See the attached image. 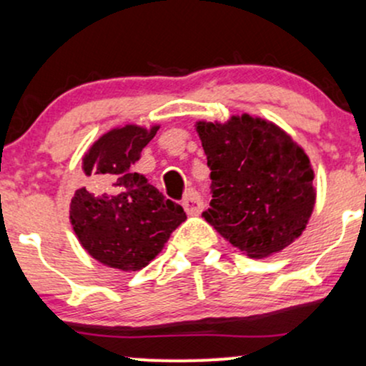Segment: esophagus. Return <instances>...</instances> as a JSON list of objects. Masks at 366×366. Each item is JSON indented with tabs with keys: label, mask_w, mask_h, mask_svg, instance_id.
<instances>
[{
	"label": "esophagus",
	"mask_w": 366,
	"mask_h": 366,
	"mask_svg": "<svg viewBox=\"0 0 366 366\" xmlns=\"http://www.w3.org/2000/svg\"><path fill=\"white\" fill-rule=\"evenodd\" d=\"M182 207L189 215H197L203 209V197L197 191H189L182 201Z\"/></svg>",
	"instance_id": "obj_1"
}]
</instances>
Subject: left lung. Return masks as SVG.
<instances>
[{
	"mask_svg": "<svg viewBox=\"0 0 366 366\" xmlns=\"http://www.w3.org/2000/svg\"><path fill=\"white\" fill-rule=\"evenodd\" d=\"M212 170L204 220L251 258L284 249L301 236L315 207L310 158L272 122L249 115L197 122Z\"/></svg>",
	"mask_w": 366,
	"mask_h": 366,
	"instance_id": "obj_1",
	"label": "left lung"
}]
</instances>
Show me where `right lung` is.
<instances>
[{
  "mask_svg": "<svg viewBox=\"0 0 366 366\" xmlns=\"http://www.w3.org/2000/svg\"><path fill=\"white\" fill-rule=\"evenodd\" d=\"M158 129H113L82 158L84 174L94 191H75L70 222L84 249L107 267L141 270L187 218L180 204L167 199L144 175L134 172V163Z\"/></svg>",
  "mask_w": 366,
  "mask_h": 366,
  "instance_id": "1",
  "label": "right lung"
}]
</instances>
